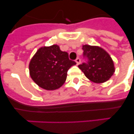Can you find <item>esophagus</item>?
Masks as SVG:
<instances>
[{
  "instance_id": "1",
  "label": "esophagus",
  "mask_w": 134,
  "mask_h": 134,
  "mask_svg": "<svg viewBox=\"0 0 134 134\" xmlns=\"http://www.w3.org/2000/svg\"><path fill=\"white\" fill-rule=\"evenodd\" d=\"M76 64L77 65H79L80 64V62H81V60H80V59L79 58H77L76 59Z\"/></svg>"
}]
</instances>
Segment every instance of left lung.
Here are the masks:
<instances>
[{"label": "left lung", "mask_w": 134, "mask_h": 134, "mask_svg": "<svg viewBox=\"0 0 134 134\" xmlns=\"http://www.w3.org/2000/svg\"><path fill=\"white\" fill-rule=\"evenodd\" d=\"M82 49L87 62L79 65V68L86 77L96 83L107 81L115 72L114 64L109 54L98 46L84 45Z\"/></svg>", "instance_id": "1"}]
</instances>
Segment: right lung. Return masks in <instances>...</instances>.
I'll return each mask as SVG.
<instances>
[{
    "label": "right lung",
    "instance_id": "obj_1",
    "mask_svg": "<svg viewBox=\"0 0 134 134\" xmlns=\"http://www.w3.org/2000/svg\"><path fill=\"white\" fill-rule=\"evenodd\" d=\"M76 62L68 54L60 50L58 45L42 47L37 51L29 65V74L37 85L43 89L52 91L61 87L67 77V72Z\"/></svg>",
    "mask_w": 134,
    "mask_h": 134
}]
</instances>
